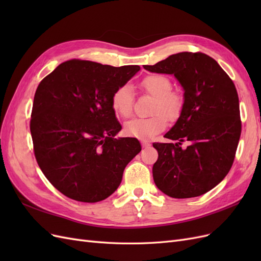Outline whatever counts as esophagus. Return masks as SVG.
<instances>
[{"instance_id": "esophagus-1", "label": "esophagus", "mask_w": 261, "mask_h": 261, "mask_svg": "<svg viewBox=\"0 0 261 261\" xmlns=\"http://www.w3.org/2000/svg\"><path fill=\"white\" fill-rule=\"evenodd\" d=\"M141 145H143L144 148H148L150 146V143L147 140H143V141H141Z\"/></svg>"}]
</instances>
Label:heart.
Masks as SVG:
<instances>
[{
	"label": "heart",
	"instance_id": "heart-1",
	"mask_svg": "<svg viewBox=\"0 0 261 261\" xmlns=\"http://www.w3.org/2000/svg\"><path fill=\"white\" fill-rule=\"evenodd\" d=\"M170 78L160 74L146 76L140 82V88L154 98L152 113L148 118H133L126 122L124 130L128 136L141 140L154 137L167 127V117L174 121L180 115L184 98L178 91L172 90ZM134 92L129 85L121 86L112 96V108L117 115L128 117L133 112Z\"/></svg>",
	"mask_w": 261,
	"mask_h": 261
}]
</instances>
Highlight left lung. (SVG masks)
<instances>
[{
	"mask_svg": "<svg viewBox=\"0 0 261 261\" xmlns=\"http://www.w3.org/2000/svg\"><path fill=\"white\" fill-rule=\"evenodd\" d=\"M151 73L174 76L184 90V107L164 137L154 143L159 158L152 175L172 198H192L216 187L230 171L242 132L239 96L217 61L203 53L180 52L154 65ZM183 141L190 145L181 148Z\"/></svg>",
	"mask_w": 261,
	"mask_h": 261,
	"instance_id": "obj_1",
	"label": "left lung"
}]
</instances>
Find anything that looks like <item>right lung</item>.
Returning <instances> with one entry per match:
<instances>
[{"instance_id": "right-lung-1", "label": "right lung", "mask_w": 261, "mask_h": 261, "mask_svg": "<svg viewBox=\"0 0 261 261\" xmlns=\"http://www.w3.org/2000/svg\"><path fill=\"white\" fill-rule=\"evenodd\" d=\"M139 69L70 60L39 84L30 120L35 155L45 177L68 198H108L140 152L136 138H115L122 126L112 108L114 91Z\"/></svg>"}]
</instances>
